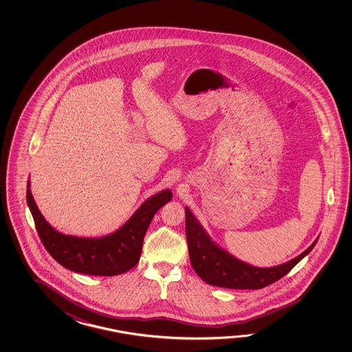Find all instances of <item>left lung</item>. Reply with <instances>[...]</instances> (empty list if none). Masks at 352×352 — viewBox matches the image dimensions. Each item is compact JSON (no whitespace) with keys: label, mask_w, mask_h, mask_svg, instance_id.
Here are the masks:
<instances>
[{"label":"left lung","mask_w":352,"mask_h":352,"mask_svg":"<svg viewBox=\"0 0 352 352\" xmlns=\"http://www.w3.org/2000/svg\"><path fill=\"white\" fill-rule=\"evenodd\" d=\"M186 211V238L188 245L190 262L196 274L205 283L232 289H261L277 282L296 267L312 249L317 239L311 247L293 258L289 262L270 268H259L252 264L239 261L234 255L219 247L205 232L199 220L194 217L191 210Z\"/></svg>","instance_id":"obj_1"}]
</instances>
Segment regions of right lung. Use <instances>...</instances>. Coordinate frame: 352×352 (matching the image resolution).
Listing matches in <instances>:
<instances>
[{
	"label": "right lung",
	"mask_w": 352,
	"mask_h": 352,
	"mask_svg": "<svg viewBox=\"0 0 352 352\" xmlns=\"http://www.w3.org/2000/svg\"><path fill=\"white\" fill-rule=\"evenodd\" d=\"M26 199L38 236L56 262L75 273L112 277L126 273L138 263L144 234L155 214L171 201L173 192L164 190L151 196L118 230L99 238H82L55 230L35 204L30 179L28 181Z\"/></svg>",
	"instance_id": "right-lung-1"
}]
</instances>
